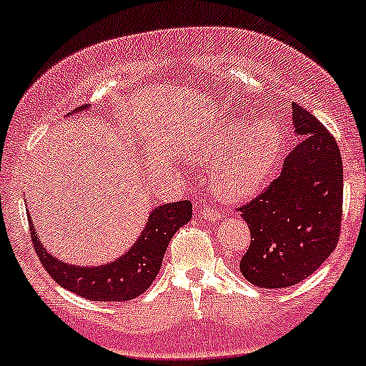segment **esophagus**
<instances>
[{
  "instance_id": "obj_1",
  "label": "esophagus",
  "mask_w": 366,
  "mask_h": 366,
  "mask_svg": "<svg viewBox=\"0 0 366 366\" xmlns=\"http://www.w3.org/2000/svg\"><path fill=\"white\" fill-rule=\"evenodd\" d=\"M197 214H199V217H201L202 219H206V222H214V219L219 218V213H218L217 209H213V208H204V209H201Z\"/></svg>"
}]
</instances>
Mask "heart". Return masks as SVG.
Here are the masks:
<instances>
[{
	"label": "heart",
	"mask_w": 366,
	"mask_h": 366,
	"mask_svg": "<svg viewBox=\"0 0 366 366\" xmlns=\"http://www.w3.org/2000/svg\"><path fill=\"white\" fill-rule=\"evenodd\" d=\"M281 149V129L271 119L250 122L230 119L202 160L214 164L211 189L225 201H240L259 191L274 170Z\"/></svg>",
	"instance_id": "b5f03b06"
}]
</instances>
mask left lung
<instances>
[{"label":"left lung","instance_id":"8db88e82","mask_svg":"<svg viewBox=\"0 0 366 366\" xmlns=\"http://www.w3.org/2000/svg\"><path fill=\"white\" fill-rule=\"evenodd\" d=\"M298 143L269 187L240 208L250 245L240 261L259 288H288L320 267L339 240L342 160L336 139L309 111L292 104Z\"/></svg>","mask_w":366,"mask_h":366}]
</instances>
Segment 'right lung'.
I'll list each match as a JSON object with an SVG mask.
<instances>
[{
    "label": "right lung",
    "instance_id": "1",
    "mask_svg": "<svg viewBox=\"0 0 366 366\" xmlns=\"http://www.w3.org/2000/svg\"><path fill=\"white\" fill-rule=\"evenodd\" d=\"M86 109L88 105H81L74 112H83ZM191 218L192 204L189 201L157 206L149 211L144 230L141 232L133 247H129V250L116 261L90 267L56 259L41 244L30 214L29 225L37 257L41 259L42 266L57 285L71 293L80 295L86 300L124 302L139 297L155 281L170 239Z\"/></svg>",
    "mask_w": 366,
    "mask_h": 366
}]
</instances>
